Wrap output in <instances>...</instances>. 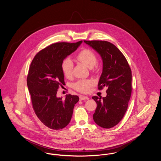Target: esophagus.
<instances>
[{"label":"esophagus","mask_w":161,"mask_h":161,"mask_svg":"<svg viewBox=\"0 0 161 161\" xmlns=\"http://www.w3.org/2000/svg\"><path fill=\"white\" fill-rule=\"evenodd\" d=\"M89 100V98L87 97H86L84 95H81L80 96V100Z\"/></svg>","instance_id":"1"}]
</instances>
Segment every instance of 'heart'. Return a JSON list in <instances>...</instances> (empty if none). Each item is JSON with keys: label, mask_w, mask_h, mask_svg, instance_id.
I'll use <instances>...</instances> for the list:
<instances>
[{"label": "heart", "mask_w": 161, "mask_h": 161, "mask_svg": "<svg viewBox=\"0 0 161 161\" xmlns=\"http://www.w3.org/2000/svg\"><path fill=\"white\" fill-rule=\"evenodd\" d=\"M77 59L83 63L89 69L93 68L97 63V57L95 53L89 49H84L77 55ZM73 63L72 60L66 58L62 62L61 68L63 74L67 78L72 76L73 70ZM94 83L92 80H81L78 81L74 85V87L79 92L87 93L90 90L91 87Z\"/></svg>", "instance_id": "1"}]
</instances>
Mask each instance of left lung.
<instances>
[{"label": "left lung", "instance_id": "8db88e82", "mask_svg": "<svg viewBox=\"0 0 161 161\" xmlns=\"http://www.w3.org/2000/svg\"><path fill=\"white\" fill-rule=\"evenodd\" d=\"M84 42L103 60L98 89L107 87L106 97H92L97 104L93 118L101 127L110 129L121 121L127 111L131 93V71L125 57L114 44L101 40Z\"/></svg>", "mask_w": 161, "mask_h": 161}]
</instances>
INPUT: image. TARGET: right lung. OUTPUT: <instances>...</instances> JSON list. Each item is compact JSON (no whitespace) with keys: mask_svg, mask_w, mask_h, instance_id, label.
Wrapping results in <instances>:
<instances>
[{"mask_svg":"<svg viewBox=\"0 0 161 161\" xmlns=\"http://www.w3.org/2000/svg\"><path fill=\"white\" fill-rule=\"evenodd\" d=\"M83 41L56 43L41 50L31 62L27 77L33 109L41 122L51 129L60 130L70 123L77 95L57 97L60 86L64 85L61 64L77 50Z\"/></svg>","mask_w":161,"mask_h":161,"instance_id":"right-lung-1","label":"right lung"}]
</instances>
